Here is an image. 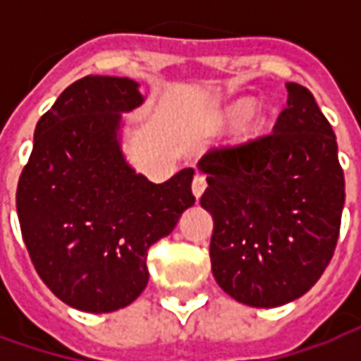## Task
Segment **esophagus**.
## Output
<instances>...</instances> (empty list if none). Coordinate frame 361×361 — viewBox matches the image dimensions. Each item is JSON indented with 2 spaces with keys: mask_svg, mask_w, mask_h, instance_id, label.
I'll use <instances>...</instances> for the list:
<instances>
[{
  "mask_svg": "<svg viewBox=\"0 0 361 361\" xmlns=\"http://www.w3.org/2000/svg\"><path fill=\"white\" fill-rule=\"evenodd\" d=\"M191 189H193V195L199 199L204 193V189H207V180H204L203 176H195L193 183H191Z\"/></svg>",
  "mask_w": 361,
  "mask_h": 361,
  "instance_id": "esophagus-1",
  "label": "esophagus"
}]
</instances>
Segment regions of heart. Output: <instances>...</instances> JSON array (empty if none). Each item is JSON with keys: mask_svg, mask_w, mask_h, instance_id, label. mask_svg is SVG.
<instances>
[{"mask_svg": "<svg viewBox=\"0 0 361 361\" xmlns=\"http://www.w3.org/2000/svg\"><path fill=\"white\" fill-rule=\"evenodd\" d=\"M243 111H245V102H238L232 104L230 108L222 111V119L224 121H232V119L240 118ZM255 119L253 118H243L242 123H240V131H238V137L240 139H245V137H251V135L255 133Z\"/></svg>", "mask_w": 361, "mask_h": 361, "instance_id": "1", "label": "heart"}]
</instances>
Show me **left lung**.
<instances>
[{"label": "left lung", "mask_w": 361, "mask_h": 361, "mask_svg": "<svg viewBox=\"0 0 361 361\" xmlns=\"http://www.w3.org/2000/svg\"><path fill=\"white\" fill-rule=\"evenodd\" d=\"M272 133L207 152L197 168L214 220L211 265L219 286L251 307L302 298L333 259L344 173L333 127L310 90L286 82Z\"/></svg>", "instance_id": "left-lung-1"}]
</instances>
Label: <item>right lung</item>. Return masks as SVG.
Returning <instances> with one entry per match:
<instances>
[{
	"mask_svg": "<svg viewBox=\"0 0 361 361\" xmlns=\"http://www.w3.org/2000/svg\"><path fill=\"white\" fill-rule=\"evenodd\" d=\"M145 102L139 82L87 75L38 119L17 185L28 255L61 302L110 313L149 282L147 251L193 207V168L152 183L127 162L123 114Z\"/></svg>",
	"mask_w": 361,
	"mask_h": 361,
	"instance_id": "1",
	"label": "right lung"
}]
</instances>
